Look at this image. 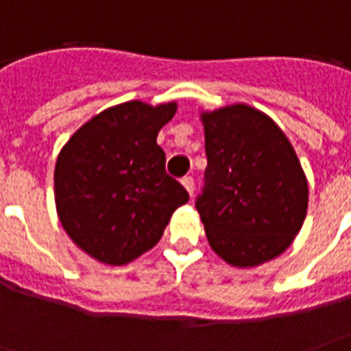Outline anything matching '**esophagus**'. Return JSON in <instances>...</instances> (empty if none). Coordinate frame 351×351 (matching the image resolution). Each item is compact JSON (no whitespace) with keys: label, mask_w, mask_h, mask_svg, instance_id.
Wrapping results in <instances>:
<instances>
[{"label":"esophagus","mask_w":351,"mask_h":351,"mask_svg":"<svg viewBox=\"0 0 351 351\" xmlns=\"http://www.w3.org/2000/svg\"><path fill=\"white\" fill-rule=\"evenodd\" d=\"M180 182H182V186L186 188V191L190 193V197H191V195H193V191H195V182H193V178H191V176H184Z\"/></svg>","instance_id":"esophagus-1"}]
</instances>
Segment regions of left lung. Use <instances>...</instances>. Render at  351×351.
Returning <instances> with one entry per match:
<instances>
[{
	"label": "left lung",
	"instance_id": "1",
	"mask_svg": "<svg viewBox=\"0 0 351 351\" xmlns=\"http://www.w3.org/2000/svg\"><path fill=\"white\" fill-rule=\"evenodd\" d=\"M201 122L208 163L195 206L210 248L239 269L278 258L308 206L306 175L289 138L246 103L203 110Z\"/></svg>",
	"mask_w": 351,
	"mask_h": 351
}]
</instances>
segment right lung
<instances>
[{"label": "right lung", "instance_id": "add662e5", "mask_svg": "<svg viewBox=\"0 0 351 351\" xmlns=\"http://www.w3.org/2000/svg\"><path fill=\"white\" fill-rule=\"evenodd\" d=\"M176 101H125L90 118L60 150L54 199L73 243L107 265L143 256L163 235L188 191L165 173L156 138Z\"/></svg>", "mask_w": 351, "mask_h": 351}]
</instances>
